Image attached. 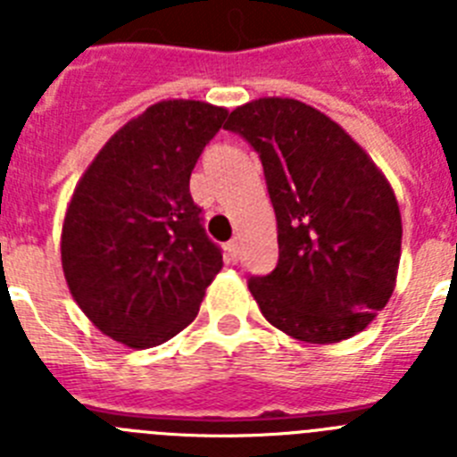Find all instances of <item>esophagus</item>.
<instances>
[{
    "label": "esophagus",
    "mask_w": 457,
    "mask_h": 457,
    "mask_svg": "<svg viewBox=\"0 0 457 457\" xmlns=\"http://www.w3.org/2000/svg\"><path fill=\"white\" fill-rule=\"evenodd\" d=\"M224 252H226V261H228V263H237V258H240V245H237L236 240L226 242Z\"/></svg>",
    "instance_id": "obj_1"
}]
</instances>
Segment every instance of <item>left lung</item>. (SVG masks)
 I'll return each instance as SVG.
<instances>
[{"mask_svg": "<svg viewBox=\"0 0 457 457\" xmlns=\"http://www.w3.org/2000/svg\"><path fill=\"white\" fill-rule=\"evenodd\" d=\"M224 128L258 153L277 215V268L249 277L261 313L306 343L361 332L389 302L401 261V210L385 176L300 100H253Z\"/></svg>", "mask_w": 457, "mask_h": 457, "instance_id": "left-lung-1", "label": "left lung"}]
</instances>
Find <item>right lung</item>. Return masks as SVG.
Segmentation results:
<instances>
[{"mask_svg": "<svg viewBox=\"0 0 457 457\" xmlns=\"http://www.w3.org/2000/svg\"><path fill=\"white\" fill-rule=\"evenodd\" d=\"M226 116L199 100L153 104L104 144L75 187L63 274L79 309L114 341L153 348L183 332L221 270L189 176Z\"/></svg>", "mask_w": 457, "mask_h": 457, "instance_id": "obj_1", "label": "right lung"}]
</instances>
